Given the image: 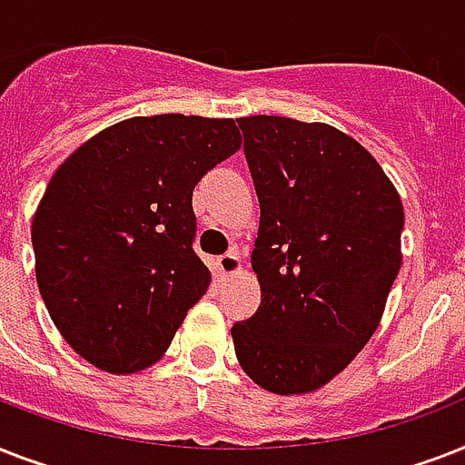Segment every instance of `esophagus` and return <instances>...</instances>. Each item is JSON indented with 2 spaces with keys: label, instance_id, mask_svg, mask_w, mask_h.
I'll list each match as a JSON object with an SVG mask.
<instances>
[{
  "label": "esophagus",
  "instance_id": "34e87169",
  "mask_svg": "<svg viewBox=\"0 0 465 465\" xmlns=\"http://www.w3.org/2000/svg\"><path fill=\"white\" fill-rule=\"evenodd\" d=\"M217 268L222 275H233V272H239L241 270V261H239V251H226L224 255H219L217 258Z\"/></svg>",
  "mask_w": 465,
  "mask_h": 465
}]
</instances>
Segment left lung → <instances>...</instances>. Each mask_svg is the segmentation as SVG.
<instances>
[{"label": "left lung", "mask_w": 465, "mask_h": 465, "mask_svg": "<svg viewBox=\"0 0 465 465\" xmlns=\"http://www.w3.org/2000/svg\"><path fill=\"white\" fill-rule=\"evenodd\" d=\"M243 133L261 229V306L232 325L233 350L265 391L321 389L381 321L401 270L403 204L360 142L323 123L253 115Z\"/></svg>", "instance_id": "1"}]
</instances>
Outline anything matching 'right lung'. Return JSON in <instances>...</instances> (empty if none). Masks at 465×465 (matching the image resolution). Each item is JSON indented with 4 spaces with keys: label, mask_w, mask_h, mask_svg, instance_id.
I'll return each mask as SVG.
<instances>
[{
    "label": "right lung",
    "mask_w": 465,
    "mask_h": 465,
    "mask_svg": "<svg viewBox=\"0 0 465 465\" xmlns=\"http://www.w3.org/2000/svg\"><path fill=\"white\" fill-rule=\"evenodd\" d=\"M239 149L233 120L168 113L108 127L54 171L31 226L35 277L62 338L94 367L154 364L207 292L193 190Z\"/></svg>",
    "instance_id": "add662e5"
}]
</instances>
